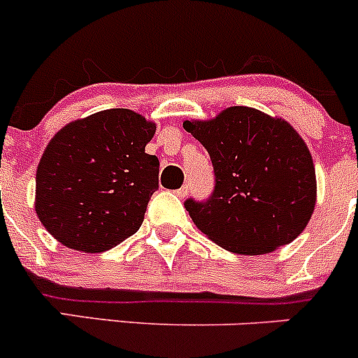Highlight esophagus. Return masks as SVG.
<instances>
[{
	"label": "esophagus",
	"instance_id": "34e87169",
	"mask_svg": "<svg viewBox=\"0 0 358 358\" xmlns=\"http://www.w3.org/2000/svg\"><path fill=\"white\" fill-rule=\"evenodd\" d=\"M175 194L176 196L180 197V199H183V197L187 196V194H189V185H183L182 189H178V190H175Z\"/></svg>",
	"mask_w": 358,
	"mask_h": 358
}]
</instances>
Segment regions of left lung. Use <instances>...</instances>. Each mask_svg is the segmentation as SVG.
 <instances>
[{
    "label": "left lung",
    "mask_w": 358,
    "mask_h": 358,
    "mask_svg": "<svg viewBox=\"0 0 358 358\" xmlns=\"http://www.w3.org/2000/svg\"><path fill=\"white\" fill-rule=\"evenodd\" d=\"M183 128L204 145L215 169L211 196L185 201L201 232L232 252L263 255L305 230L315 208V168L291 124L230 107Z\"/></svg>",
    "instance_id": "8db88e82"
}]
</instances>
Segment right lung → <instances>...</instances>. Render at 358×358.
I'll list each match as a JSON object with an SVG mask.
<instances>
[{"label": "right lung", "mask_w": 358, "mask_h": 358, "mask_svg": "<svg viewBox=\"0 0 358 358\" xmlns=\"http://www.w3.org/2000/svg\"><path fill=\"white\" fill-rule=\"evenodd\" d=\"M156 126L109 109L60 129L36 171V213L59 243L102 252L136 232L159 187V159L145 154Z\"/></svg>", "instance_id": "obj_1"}]
</instances>
